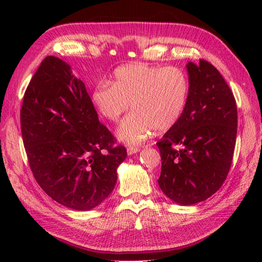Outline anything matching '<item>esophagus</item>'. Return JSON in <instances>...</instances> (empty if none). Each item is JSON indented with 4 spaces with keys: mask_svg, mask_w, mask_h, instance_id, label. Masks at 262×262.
Masks as SVG:
<instances>
[{
    "mask_svg": "<svg viewBox=\"0 0 262 262\" xmlns=\"http://www.w3.org/2000/svg\"><path fill=\"white\" fill-rule=\"evenodd\" d=\"M140 149H141V147H138V146H128L127 147V153L129 155H133V154H135L137 152H140Z\"/></svg>",
    "mask_w": 262,
    "mask_h": 262,
    "instance_id": "obj_1",
    "label": "esophagus"
}]
</instances>
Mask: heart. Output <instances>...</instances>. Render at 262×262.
Masks as SVG:
<instances>
[{
	"mask_svg": "<svg viewBox=\"0 0 262 262\" xmlns=\"http://www.w3.org/2000/svg\"><path fill=\"white\" fill-rule=\"evenodd\" d=\"M189 94L187 74L179 68L127 64L117 69L111 84L100 83L91 101L103 118L116 121L132 103L134 110L117 130L120 141L143 142L152 130L164 132L177 124Z\"/></svg>",
	"mask_w": 262,
	"mask_h": 262,
	"instance_id": "heart-1",
	"label": "heart"
}]
</instances>
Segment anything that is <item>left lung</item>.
Here are the masks:
<instances>
[{
  "label": "left lung",
  "instance_id": "8db88e82",
  "mask_svg": "<svg viewBox=\"0 0 262 262\" xmlns=\"http://www.w3.org/2000/svg\"><path fill=\"white\" fill-rule=\"evenodd\" d=\"M189 94L174 126L157 143L161 190L182 206L203 202L223 185L234 153L237 111L223 76L207 60L187 64Z\"/></svg>",
  "mask_w": 262,
  "mask_h": 262
}]
</instances>
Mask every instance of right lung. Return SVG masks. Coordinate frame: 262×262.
Instances as JSON below:
<instances>
[{"mask_svg":"<svg viewBox=\"0 0 262 262\" xmlns=\"http://www.w3.org/2000/svg\"><path fill=\"white\" fill-rule=\"evenodd\" d=\"M20 120L30 169L49 197L75 210L108 198L126 148L113 146L115 137L68 63L42 60L25 92Z\"/></svg>","mask_w":262,"mask_h":262,"instance_id":"add662e5","label":"right lung"}]
</instances>
